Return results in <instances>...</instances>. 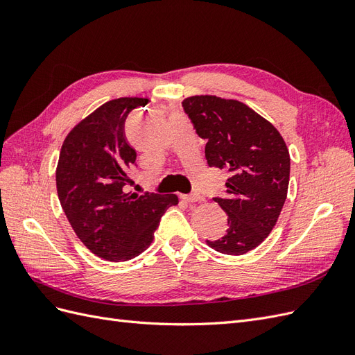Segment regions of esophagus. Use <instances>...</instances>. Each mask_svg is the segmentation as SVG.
I'll return each instance as SVG.
<instances>
[{
    "label": "esophagus",
    "instance_id": "esophagus-1",
    "mask_svg": "<svg viewBox=\"0 0 355 355\" xmlns=\"http://www.w3.org/2000/svg\"><path fill=\"white\" fill-rule=\"evenodd\" d=\"M180 198L187 201V202H196V201H200L201 200V196L200 194H185V196H180Z\"/></svg>",
    "mask_w": 355,
    "mask_h": 355
}]
</instances>
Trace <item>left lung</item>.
Here are the masks:
<instances>
[{
  "label": "left lung",
  "mask_w": 355,
  "mask_h": 355,
  "mask_svg": "<svg viewBox=\"0 0 355 355\" xmlns=\"http://www.w3.org/2000/svg\"><path fill=\"white\" fill-rule=\"evenodd\" d=\"M182 106L207 141L209 167L228 173L223 196L213 197L228 214V230L207 244L225 254L250 252L272 231L287 197L290 155L284 139L239 101L192 96Z\"/></svg>",
  "instance_id": "obj_1"
}]
</instances>
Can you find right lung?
<instances>
[{
	"instance_id": "right-lung-1",
	"label": "right lung",
	"mask_w": 355,
	"mask_h": 355,
	"mask_svg": "<svg viewBox=\"0 0 355 355\" xmlns=\"http://www.w3.org/2000/svg\"><path fill=\"white\" fill-rule=\"evenodd\" d=\"M149 103L121 98L103 103L72 128L62 145L56 170L60 206L87 249L121 262L145 252L164 211L178 204L173 194L127 192L128 173L137 167L124 123Z\"/></svg>"
}]
</instances>
